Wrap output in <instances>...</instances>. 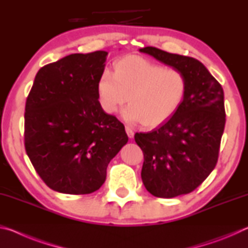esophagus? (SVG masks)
<instances>
[{
    "label": "esophagus",
    "mask_w": 248,
    "mask_h": 248,
    "mask_svg": "<svg viewBox=\"0 0 248 248\" xmlns=\"http://www.w3.org/2000/svg\"><path fill=\"white\" fill-rule=\"evenodd\" d=\"M125 132H127L128 137L130 138V139H132L133 136H134V131H133V130H132L131 128H130V127H127V125H125Z\"/></svg>",
    "instance_id": "obj_1"
}]
</instances>
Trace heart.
<instances>
[{
	"mask_svg": "<svg viewBox=\"0 0 248 248\" xmlns=\"http://www.w3.org/2000/svg\"><path fill=\"white\" fill-rule=\"evenodd\" d=\"M186 92L187 78L182 71L139 56L119 59L114 74L104 71L97 82L98 100L105 112L115 114L128 100L124 120L146 128L170 119L182 106Z\"/></svg>",
	"mask_w": 248,
	"mask_h": 248,
	"instance_id": "b5f03b06",
	"label": "heart"
}]
</instances>
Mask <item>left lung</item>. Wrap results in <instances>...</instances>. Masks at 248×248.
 <instances>
[{
    "mask_svg": "<svg viewBox=\"0 0 248 248\" xmlns=\"http://www.w3.org/2000/svg\"><path fill=\"white\" fill-rule=\"evenodd\" d=\"M139 51L187 78L186 96L175 115L152 131L134 134L144 155L142 182L158 198L189 194L217 165L225 125L223 89L197 59L155 47Z\"/></svg>",
    "mask_w": 248,
    "mask_h": 248,
    "instance_id": "left-lung-1",
    "label": "left lung"
}]
</instances>
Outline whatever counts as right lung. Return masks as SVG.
Returning <instances> with one entry per match:
<instances>
[{
    "label": "right lung",
    "mask_w": 248,
    "mask_h": 248,
    "mask_svg": "<svg viewBox=\"0 0 248 248\" xmlns=\"http://www.w3.org/2000/svg\"><path fill=\"white\" fill-rule=\"evenodd\" d=\"M108 52L73 53L36 74L25 107V149L52 190L92 194L128 142L124 125L100 106L97 82Z\"/></svg>",
    "instance_id": "right-lung-1"
}]
</instances>
